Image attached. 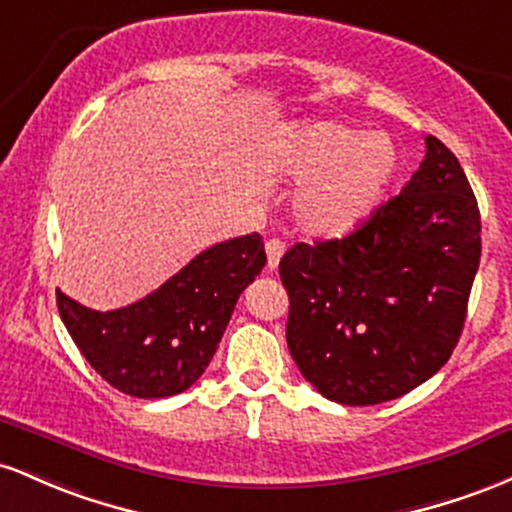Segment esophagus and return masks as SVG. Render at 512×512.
Instances as JSON below:
<instances>
[{
	"instance_id": "esophagus-1",
	"label": "esophagus",
	"mask_w": 512,
	"mask_h": 512,
	"mask_svg": "<svg viewBox=\"0 0 512 512\" xmlns=\"http://www.w3.org/2000/svg\"><path fill=\"white\" fill-rule=\"evenodd\" d=\"M285 254V241L280 239H268L266 241V256H268V271H275L280 263V258Z\"/></svg>"
}]
</instances>
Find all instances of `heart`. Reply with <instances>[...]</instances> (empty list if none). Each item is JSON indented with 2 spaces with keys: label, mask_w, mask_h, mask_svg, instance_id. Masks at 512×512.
Returning <instances> with one entry per match:
<instances>
[{
  "label": "heart",
  "mask_w": 512,
  "mask_h": 512,
  "mask_svg": "<svg viewBox=\"0 0 512 512\" xmlns=\"http://www.w3.org/2000/svg\"><path fill=\"white\" fill-rule=\"evenodd\" d=\"M273 159L307 181L295 200L302 229L317 237H343L380 205L396 169V149L380 132L360 135L348 125L309 123L273 142Z\"/></svg>",
  "instance_id": "b5f03b06"
}]
</instances>
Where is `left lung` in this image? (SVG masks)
I'll return each instance as SVG.
<instances>
[{
  "mask_svg": "<svg viewBox=\"0 0 512 512\" xmlns=\"http://www.w3.org/2000/svg\"><path fill=\"white\" fill-rule=\"evenodd\" d=\"M481 258V217L457 157L426 137L399 195L343 239L280 258L287 348L326 399H399L450 360Z\"/></svg>",
  "mask_w": 512,
  "mask_h": 512,
  "instance_id": "left-lung-1",
  "label": "left lung"
}]
</instances>
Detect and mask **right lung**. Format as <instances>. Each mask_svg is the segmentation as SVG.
<instances>
[{
  "label": "right lung",
  "instance_id": "1",
  "mask_svg": "<svg viewBox=\"0 0 512 512\" xmlns=\"http://www.w3.org/2000/svg\"><path fill=\"white\" fill-rule=\"evenodd\" d=\"M266 266L261 234L210 246L159 290L96 312L57 290V309L86 363L118 392L164 399L210 365L244 287Z\"/></svg>",
  "mask_w": 512,
  "mask_h": 512
}]
</instances>
